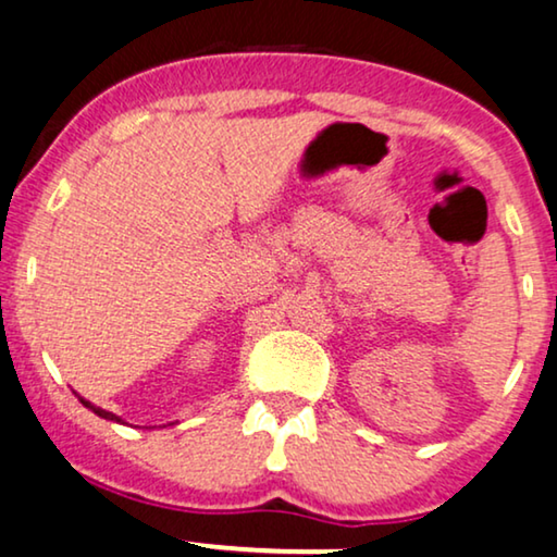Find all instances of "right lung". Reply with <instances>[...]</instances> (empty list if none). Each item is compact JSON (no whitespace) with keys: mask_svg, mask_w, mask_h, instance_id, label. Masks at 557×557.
<instances>
[{"mask_svg":"<svg viewBox=\"0 0 557 557\" xmlns=\"http://www.w3.org/2000/svg\"><path fill=\"white\" fill-rule=\"evenodd\" d=\"M81 403H84L86 407H91V410H94L96 414H99V418H103V420H116V422H122V420H119V418H116V414H114V412H107V410H101V407H94L91 403H86V399H81Z\"/></svg>","mask_w":557,"mask_h":557,"instance_id":"1","label":"right lung"}]
</instances>
